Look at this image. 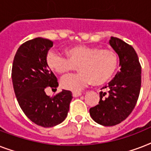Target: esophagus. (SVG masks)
Instances as JSON below:
<instances>
[{
	"mask_svg": "<svg viewBox=\"0 0 151 151\" xmlns=\"http://www.w3.org/2000/svg\"><path fill=\"white\" fill-rule=\"evenodd\" d=\"M81 96V92H73V97H78V96Z\"/></svg>",
	"mask_w": 151,
	"mask_h": 151,
	"instance_id": "34e87169",
	"label": "esophagus"
}]
</instances>
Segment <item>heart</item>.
Segmentation results:
<instances>
[{
    "label": "heart",
    "mask_w": 151,
    "mask_h": 151,
    "mask_svg": "<svg viewBox=\"0 0 151 151\" xmlns=\"http://www.w3.org/2000/svg\"><path fill=\"white\" fill-rule=\"evenodd\" d=\"M67 58L49 51L46 63L53 72L65 74L78 68L81 73L62 78L61 86L73 92H79L93 82L103 85L110 80L117 70L118 59L111 49H100L96 46L78 45L66 51Z\"/></svg>",
    "instance_id": "obj_1"
}]
</instances>
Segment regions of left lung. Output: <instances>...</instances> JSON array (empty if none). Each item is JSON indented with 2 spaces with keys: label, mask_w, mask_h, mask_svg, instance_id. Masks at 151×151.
<instances>
[{
  "label": "left lung",
  "mask_w": 151,
  "mask_h": 151,
  "mask_svg": "<svg viewBox=\"0 0 151 151\" xmlns=\"http://www.w3.org/2000/svg\"><path fill=\"white\" fill-rule=\"evenodd\" d=\"M110 45L119 56L121 69L105 86L107 93L99 92V104L89 110L92 119L104 126L116 125L129 117L141 88V65L133 47L114 37L110 38Z\"/></svg>",
  "instance_id": "8db88e82"
}]
</instances>
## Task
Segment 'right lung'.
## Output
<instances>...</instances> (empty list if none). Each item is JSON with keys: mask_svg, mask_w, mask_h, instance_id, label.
I'll return each instance as SVG.
<instances>
[{"mask_svg": "<svg viewBox=\"0 0 151 151\" xmlns=\"http://www.w3.org/2000/svg\"><path fill=\"white\" fill-rule=\"evenodd\" d=\"M53 42L37 37L19 46L12 69V79L19 105L26 116L37 125L49 128L60 124L67 116L73 98L68 90L54 96L45 93L47 88H56V77L46 63Z\"/></svg>", "mask_w": 151, "mask_h": 151, "instance_id": "right-lung-1", "label": "right lung"}]
</instances>
